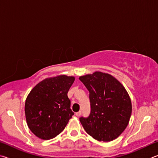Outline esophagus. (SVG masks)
Wrapping results in <instances>:
<instances>
[{"mask_svg": "<svg viewBox=\"0 0 158 158\" xmlns=\"http://www.w3.org/2000/svg\"><path fill=\"white\" fill-rule=\"evenodd\" d=\"M76 115L77 116V117H80V116L81 115V111H79L76 113Z\"/></svg>", "mask_w": 158, "mask_h": 158, "instance_id": "obj_1", "label": "esophagus"}]
</instances>
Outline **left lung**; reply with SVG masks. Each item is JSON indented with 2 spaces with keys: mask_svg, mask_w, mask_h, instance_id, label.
Segmentation results:
<instances>
[{
  "mask_svg": "<svg viewBox=\"0 0 158 158\" xmlns=\"http://www.w3.org/2000/svg\"><path fill=\"white\" fill-rule=\"evenodd\" d=\"M89 92L91 112L80 121L94 139L110 142L126 128L132 113L131 98L125 87L111 75L100 71L79 77Z\"/></svg>",
  "mask_w": 158,
  "mask_h": 158,
  "instance_id": "obj_1",
  "label": "left lung"
}]
</instances>
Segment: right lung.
Returning <instances> with one entry per match:
<instances>
[{"mask_svg":"<svg viewBox=\"0 0 158 158\" xmlns=\"http://www.w3.org/2000/svg\"><path fill=\"white\" fill-rule=\"evenodd\" d=\"M73 76L60 75L46 78L36 85L27 96L25 114L30 131L44 140L61 133L74 114L67 93Z\"/></svg>","mask_w":158,"mask_h":158,"instance_id":"obj_1","label":"right lung"}]
</instances>
